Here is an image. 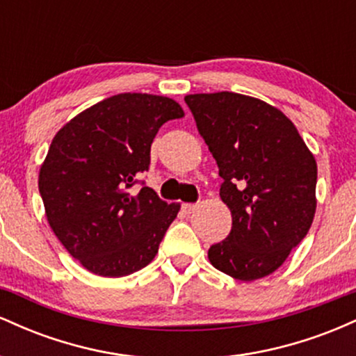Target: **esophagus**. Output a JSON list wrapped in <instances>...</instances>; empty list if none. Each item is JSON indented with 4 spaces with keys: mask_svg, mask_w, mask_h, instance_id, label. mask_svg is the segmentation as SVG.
<instances>
[{
    "mask_svg": "<svg viewBox=\"0 0 356 356\" xmlns=\"http://www.w3.org/2000/svg\"><path fill=\"white\" fill-rule=\"evenodd\" d=\"M195 204H189V202H186V204H182V211L186 212V214H192V212L195 211Z\"/></svg>",
    "mask_w": 356,
    "mask_h": 356,
    "instance_id": "1",
    "label": "esophagus"
}]
</instances>
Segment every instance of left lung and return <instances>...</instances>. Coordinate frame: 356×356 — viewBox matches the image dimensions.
Returning <instances> with one entry per match:
<instances>
[{
    "label": "left lung",
    "instance_id": "1",
    "mask_svg": "<svg viewBox=\"0 0 356 356\" xmlns=\"http://www.w3.org/2000/svg\"><path fill=\"white\" fill-rule=\"evenodd\" d=\"M231 209L229 236L212 244L211 264L239 281L275 273L312 227L316 161L295 124L266 102L234 92L187 95Z\"/></svg>",
    "mask_w": 356,
    "mask_h": 356
}]
</instances>
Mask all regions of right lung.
<instances>
[{
	"label": "right lung",
	"mask_w": 356,
	"mask_h": 356,
	"mask_svg": "<svg viewBox=\"0 0 356 356\" xmlns=\"http://www.w3.org/2000/svg\"><path fill=\"white\" fill-rule=\"evenodd\" d=\"M184 117L172 99L118 93L92 105L53 137L38 189L56 238L85 269L122 277L159 251L179 204L150 187L130 192L150 165V145L167 120Z\"/></svg>",
	"instance_id": "obj_1"
}]
</instances>
